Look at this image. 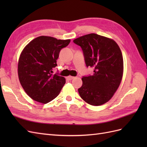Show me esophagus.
Instances as JSON below:
<instances>
[{"mask_svg":"<svg viewBox=\"0 0 147 147\" xmlns=\"http://www.w3.org/2000/svg\"><path fill=\"white\" fill-rule=\"evenodd\" d=\"M75 78V77H72V76H70V75H69V76L67 77V79L69 80H72Z\"/></svg>","mask_w":147,"mask_h":147,"instance_id":"1","label":"esophagus"}]
</instances>
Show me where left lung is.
<instances>
[{"label": "left lung", "instance_id": "left-lung-1", "mask_svg": "<svg viewBox=\"0 0 147 147\" xmlns=\"http://www.w3.org/2000/svg\"><path fill=\"white\" fill-rule=\"evenodd\" d=\"M74 42L82 48L86 66L94 69L92 75L82 78L80 96L91 105L105 104L112 99L122 80L123 58L120 48L113 39L96 34L84 35Z\"/></svg>", "mask_w": 147, "mask_h": 147}]
</instances>
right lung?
Returning <instances> with one entry per match:
<instances>
[{"label": "right lung", "mask_w": 147, "mask_h": 147, "mask_svg": "<svg viewBox=\"0 0 147 147\" xmlns=\"http://www.w3.org/2000/svg\"><path fill=\"white\" fill-rule=\"evenodd\" d=\"M70 39L40 36L31 40L21 51L18 64L20 82L31 99L47 104L59 95L65 83L64 77L53 75V69L63 48Z\"/></svg>", "instance_id": "obj_1"}]
</instances>
